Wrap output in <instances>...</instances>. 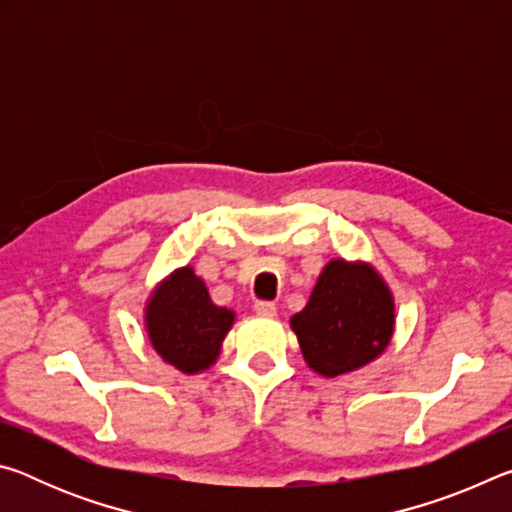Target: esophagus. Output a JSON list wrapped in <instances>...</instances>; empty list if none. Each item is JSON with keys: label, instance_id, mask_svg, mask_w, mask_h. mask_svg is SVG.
<instances>
[{"label": "esophagus", "instance_id": "esophagus-1", "mask_svg": "<svg viewBox=\"0 0 512 512\" xmlns=\"http://www.w3.org/2000/svg\"><path fill=\"white\" fill-rule=\"evenodd\" d=\"M255 311L259 316H275V305H273V302H268V300H257Z\"/></svg>", "mask_w": 512, "mask_h": 512}]
</instances>
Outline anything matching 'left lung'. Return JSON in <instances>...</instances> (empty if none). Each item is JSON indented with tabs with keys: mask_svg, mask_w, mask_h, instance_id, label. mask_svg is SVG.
<instances>
[{
	"mask_svg": "<svg viewBox=\"0 0 512 512\" xmlns=\"http://www.w3.org/2000/svg\"><path fill=\"white\" fill-rule=\"evenodd\" d=\"M393 325L391 291L375 268L343 259L323 268L307 307L291 318L302 357L323 377L345 375L379 357Z\"/></svg>",
	"mask_w": 512,
	"mask_h": 512,
	"instance_id": "1",
	"label": "left lung"
}]
</instances>
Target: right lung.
I'll return each mask as SVG.
<instances>
[{
    "mask_svg": "<svg viewBox=\"0 0 512 512\" xmlns=\"http://www.w3.org/2000/svg\"><path fill=\"white\" fill-rule=\"evenodd\" d=\"M232 323L235 314L214 305L189 266L164 280L146 307V332L155 352L187 375L212 366Z\"/></svg>",
    "mask_w": 512,
    "mask_h": 512,
    "instance_id": "obj_1",
    "label": "right lung"
}]
</instances>
